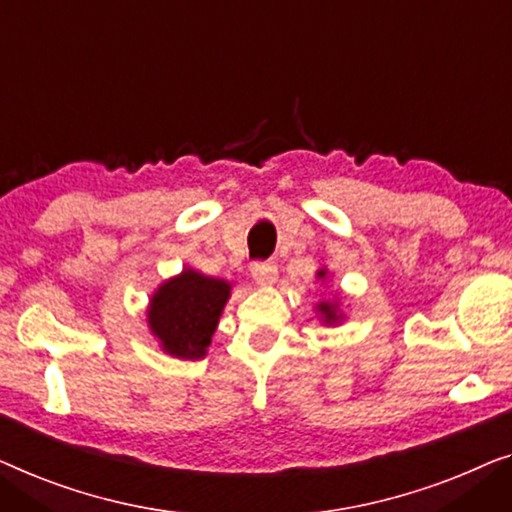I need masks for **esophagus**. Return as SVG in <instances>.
<instances>
[{
  "label": "esophagus",
  "mask_w": 512,
  "mask_h": 512,
  "mask_svg": "<svg viewBox=\"0 0 512 512\" xmlns=\"http://www.w3.org/2000/svg\"><path fill=\"white\" fill-rule=\"evenodd\" d=\"M250 276L257 285H273L278 278V266L273 262H255L250 266Z\"/></svg>",
  "instance_id": "obj_1"
}]
</instances>
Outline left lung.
Segmentation results:
<instances>
[{
  "instance_id": "left-lung-1",
  "label": "left lung",
  "mask_w": 512,
  "mask_h": 512,
  "mask_svg": "<svg viewBox=\"0 0 512 512\" xmlns=\"http://www.w3.org/2000/svg\"><path fill=\"white\" fill-rule=\"evenodd\" d=\"M325 276H327V269H320L318 278H325ZM318 313H320V320L325 322V325H336V322L343 320V313H341V308H338L336 301L334 304H331V301H320Z\"/></svg>"
}]
</instances>
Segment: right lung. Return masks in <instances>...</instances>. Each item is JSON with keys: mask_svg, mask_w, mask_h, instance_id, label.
<instances>
[{"mask_svg": "<svg viewBox=\"0 0 512 512\" xmlns=\"http://www.w3.org/2000/svg\"><path fill=\"white\" fill-rule=\"evenodd\" d=\"M229 292L227 280L194 269L164 280L148 306V327L160 338L162 350L178 359L206 357Z\"/></svg>", "mask_w": 512, "mask_h": 512, "instance_id": "1", "label": "right lung"}]
</instances>
